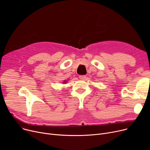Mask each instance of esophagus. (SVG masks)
I'll list each match as a JSON object with an SVG mask.
<instances>
[{"mask_svg":"<svg viewBox=\"0 0 150 150\" xmlns=\"http://www.w3.org/2000/svg\"><path fill=\"white\" fill-rule=\"evenodd\" d=\"M80 79L81 80H84L86 78V75H80L79 76Z\"/></svg>","mask_w":150,"mask_h":150,"instance_id":"1","label":"esophagus"}]
</instances>
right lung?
<instances>
[{
  "mask_svg": "<svg viewBox=\"0 0 150 150\" xmlns=\"http://www.w3.org/2000/svg\"><path fill=\"white\" fill-rule=\"evenodd\" d=\"M63 83H64V84H66V80H64V81H63Z\"/></svg>",
  "mask_w": 150,
  "mask_h": 150,
  "instance_id": "add662e5",
  "label": "right lung"
}]
</instances>
